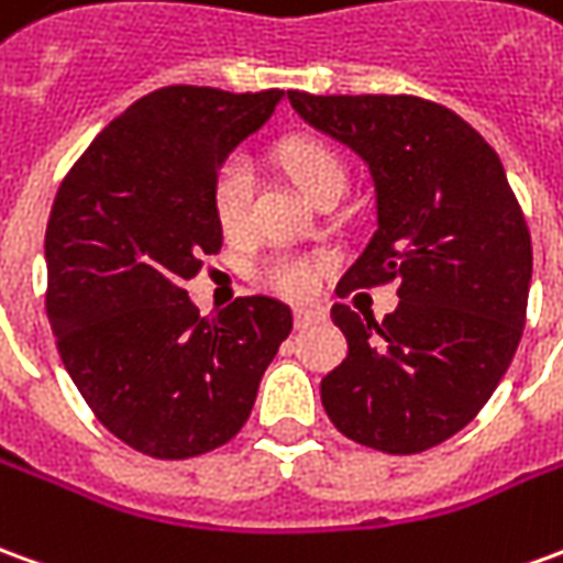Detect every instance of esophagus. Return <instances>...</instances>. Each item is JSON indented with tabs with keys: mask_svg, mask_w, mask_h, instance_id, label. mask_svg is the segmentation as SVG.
Masks as SVG:
<instances>
[{
	"mask_svg": "<svg viewBox=\"0 0 563 563\" xmlns=\"http://www.w3.org/2000/svg\"><path fill=\"white\" fill-rule=\"evenodd\" d=\"M325 320V313L317 308H298L295 310V325L298 329H308V325H313V322H322Z\"/></svg>",
	"mask_w": 563,
	"mask_h": 563,
	"instance_id": "1",
	"label": "esophagus"
}]
</instances>
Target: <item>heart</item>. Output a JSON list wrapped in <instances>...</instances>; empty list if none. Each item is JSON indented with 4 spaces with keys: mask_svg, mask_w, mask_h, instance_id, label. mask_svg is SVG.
Returning a JSON list of instances; mask_svg holds the SVG:
<instances>
[{
    "mask_svg": "<svg viewBox=\"0 0 563 563\" xmlns=\"http://www.w3.org/2000/svg\"><path fill=\"white\" fill-rule=\"evenodd\" d=\"M280 161L295 179V186L310 200H317L322 191H332V188L344 191V183H347L344 161L338 158L335 148H329L320 140L283 143ZM250 200H253V164L246 155H231L213 179V213L228 238H241L250 225ZM255 277L286 298H305L313 292L317 271L301 255L277 253L258 265Z\"/></svg>",
    "mask_w": 563,
    "mask_h": 563,
    "instance_id": "b5f03b06",
    "label": "heart"
}]
</instances>
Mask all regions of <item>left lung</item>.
I'll return each instance as SVG.
<instances>
[{"instance_id":"1","label":"left lung","mask_w":563,"mask_h":563,"mask_svg":"<svg viewBox=\"0 0 563 563\" xmlns=\"http://www.w3.org/2000/svg\"><path fill=\"white\" fill-rule=\"evenodd\" d=\"M289 103L375 183L377 228L338 295L399 280L380 322L332 308L347 360L322 377V408L375 451L442 445L497 390L525 329L533 253L506 170L482 133L420 97L289 90Z\"/></svg>"}]
</instances>
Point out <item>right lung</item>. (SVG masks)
Returning <instances> with one entry per match:
<instances>
[{
    "label": "right lung",
    "mask_w": 563,
    "mask_h": 563,
    "mask_svg": "<svg viewBox=\"0 0 563 563\" xmlns=\"http://www.w3.org/2000/svg\"><path fill=\"white\" fill-rule=\"evenodd\" d=\"M283 90L170 85L128 106L66 173L45 231L48 320L90 411L158 460L207 454L250 418L292 310L246 295L200 317L183 283L219 253L213 179Z\"/></svg>",
    "instance_id": "add662e5"
}]
</instances>
